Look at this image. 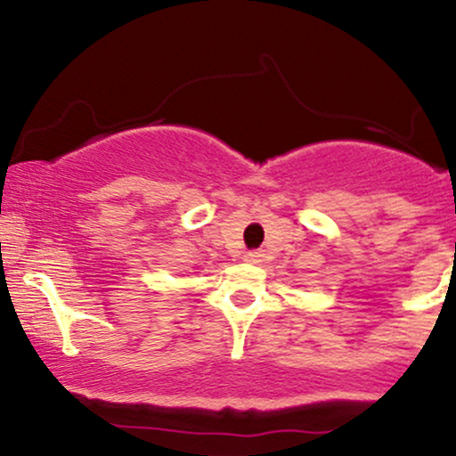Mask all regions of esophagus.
<instances>
[{
    "label": "esophagus",
    "mask_w": 456,
    "mask_h": 456,
    "mask_svg": "<svg viewBox=\"0 0 456 456\" xmlns=\"http://www.w3.org/2000/svg\"><path fill=\"white\" fill-rule=\"evenodd\" d=\"M261 257H264V255H261L259 250H248V253L244 255V261H248V264H259Z\"/></svg>",
    "instance_id": "esophagus-1"
}]
</instances>
